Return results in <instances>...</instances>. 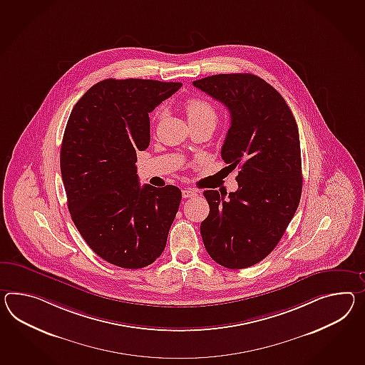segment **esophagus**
Wrapping results in <instances>:
<instances>
[{
	"instance_id": "34e87169",
	"label": "esophagus",
	"mask_w": 365,
	"mask_h": 365,
	"mask_svg": "<svg viewBox=\"0 0 365 365\" xmlns=\"http://www.w3.org/2000/svg\"><path fill=\"white\" fill-rule=\"evenodd\" d=\"M182 195H183V197H186V199H188V197H194V196L197 195V191H196L195 188H183L182 190Z\"/></svg>"
}]
</instances>
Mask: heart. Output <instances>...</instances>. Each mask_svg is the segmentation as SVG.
<instances>
[{"instance_id": "b5f03b06", "label": "heart", "mask_w": 365, "mask_h": 365, "mask_svg": "<svg viewBox=\"0 0 365 365\" xmlns=\"http://www.w3.org/2000/svg\"><path fill=\"white\" fill-rule=\"evenodd\" d=\"M187 118L190 124L212 121L217 120V109L212 103L202 98H190L185 103Z\"/></svg>"}]
</instances>
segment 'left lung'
<instances>
[{
	"label": "left lung",
	"instance_id": "left-lung-1",
	"mask_svg": "<svg viewBox=\"0 0 365 365\" xmlns=\"http://www.w3.org/2000/svg\"><path fill=\"white\" fill-rule=\"evenodd\" d=\"M231 113L222 158L239 168V188L205 191L210 214L200 233L211 258L228 269L256 265L276 248L302 194L299 133L290 108L252 73H220L192 81Z\"/></svg>",
	"mask_w": 365,
	"mask_h": 365
}]
</instances>
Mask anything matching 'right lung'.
<instances>
[{
    "instance_id": "1",
    "label": "right lung",
    "mask_w": 365,
    "mask_h": 365,
    "mask_svg": "<svg viewBox=\"0 0 365 365\" xmlns=\"http://www.w3.org/2000/svg\"><path fill=\"white\" fill-rule=\"evenodd\" d=\"M182 83L98 81L75 104L66 125L61 171L72 222L108 262L140 269L166 247L178 212V187L140 186L137 151L150 143L149 113Z\"/></svg>"
}]
</instances>
